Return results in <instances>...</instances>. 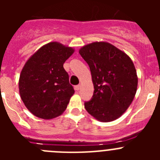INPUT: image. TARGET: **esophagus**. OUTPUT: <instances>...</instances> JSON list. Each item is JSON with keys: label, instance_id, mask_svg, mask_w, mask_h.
<instances>
[{"label": "esophagus", "instance_id": "34e87169", "mask_svg": "<svg viewBox=\"0 0 160 160\" xmlns=\"http://www.w3.org/2000/svg\"><path fill=\"white\" fill-rule=\"evenodd\" d=\"M74 90H80V85H77V86H75V87H74Z\"/></svg>", "mask_w": 160, "mask_h": 160}]
</instances>
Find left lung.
<instances>
[{
    "label": "left lung",
    "instance_id": "8db88e82",
    "mask_svg": "<svg viewBox=\"0 0 160 160\" xmlns=\"http://www.w3.org/2000/svg\"><path fill=\"white\" fill-rule=\"evenodd\" d=\"M78 52L90 66L94 88L85 108L100 122L117 119L128 110L136 94L138 76L132 60L107 42L87 44Z\"/></svg>",
    "mask_w": 160,
    "mask_h": 160
}]
</instances>
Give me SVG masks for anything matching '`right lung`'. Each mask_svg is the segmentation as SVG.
Returning <instances> with one entry per match:
<instances>
[{
	"instance_id": "1",
	"label": "right lung",
	"mask_w": 160,
	"mask_h": 160,
	"mask_svg": "<svg viewBox=\"0 0 160 160\" xmlns=\"http://www.w3.org/2000/svg\"><path fill=\"white\" fill-rule=\"evenodd\" d=\"M73 52V48L51 42L26 61L18 87L21 98L33 115L53 119L66 111L74 90L63 64Z\"/></svg>"
}]
</instances>
